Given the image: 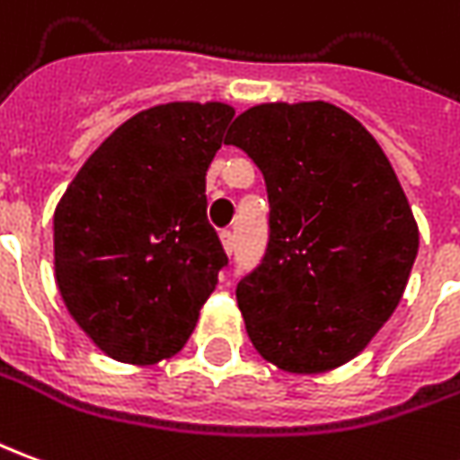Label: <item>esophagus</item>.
Here are the masks:
<instances>
[{
  "label": "esophagus",
  "mask_w": 460,
  "mask_h": 460,
  "mask_svg": "<svg viewBox=\"0 0 460 460\" xmlns=\"http://www.w3.org/2000/svg\"><path fill=\"white\" fill-rule=\"evenodd\" d=\"M221 243H224V252H234V231H221Z\"/></svg>",
  "instance_id": "esophagus-1"
}]
</instances>
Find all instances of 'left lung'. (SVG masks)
I'll use <instances>...</instances> for the list:
<instances>
[{
  "instance_id": "8db88e82",
  "label": "left lung",
  "mask_w": 460,
  "mask_h": 460,
  "mask_svg": "<svg viewBox=\"0 0 460 460\" xmlns=\"http://www.w3.org/2000/svg\"><path fill=\"white\" fill-rule=\"evenodd\" d=\"M261 169L269 243L236 286L253 349L288 374L364 351L409 284L419 226L361 121L329 102L259 104L226 134Z\"/></svg>"
}]
</instances>
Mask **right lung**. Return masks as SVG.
I'll return each instance as SVG.
<instances>
[{"instance_id":"obj_1","label":"right lung","mask_w":460,"mask_h":460,"mask_svg":"<svg viewBox=\"0 0 460 460\" xmlns=\"http://www.w3.org/2000/svg\"><path fill=\"white\" fill-rule=\"evenodd\" d=\"M234 109L172 102L102 141L54 211V274L74 321L121 364L184 349L229 263L207 219V169Z\"/></svg>"}]
</instances>
